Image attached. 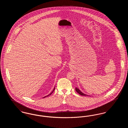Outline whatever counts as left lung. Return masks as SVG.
Wrapping results in <instances>:
<instances>
[{"mask_svg":"<svg viewBox=\"0 0 128 128\" xmlns=\"http://www.w3.org/2000/svg\"><path fill=\"white\" fill-rule=\"evenodd\" d=\"M75 90H76V91L79 94H80L81 95V96H88V95L86 94H84V92H82L78 88H76V87Z\"/></svg>","mask_w":128,"mask_h":128,"instance_id":"left-lung-1","label":"left lung"}]
</instances>
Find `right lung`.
Here are the masks:
<instances>
[{"instance_id":"right-lung-1","label":"right lung","mask_w":128,"mask_h":128,"mask_svg":"<svg viewBox=\"0 0 128 128\" xmlns=\"http://www.w3.org/2000/svg\"><path fill=\"white\" fill-rule=\"evenodd\" d=\"M55 87H54V89H53V91H52V92H51V93H50V94H49L48 95V96H44V97H43V98H46V97H48V96H50V95H51V94H52V92H54V90H55Z\"/></svg>"}]
</instances>
